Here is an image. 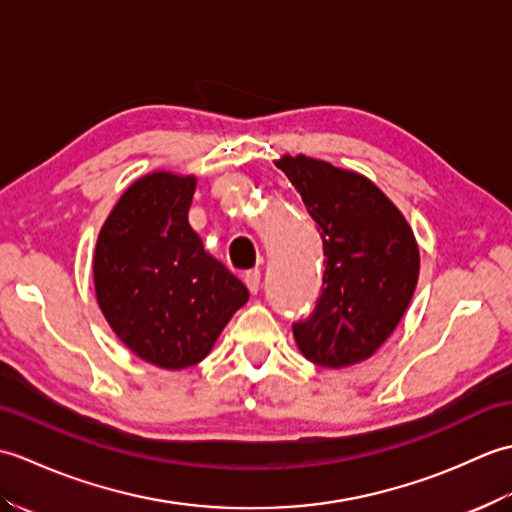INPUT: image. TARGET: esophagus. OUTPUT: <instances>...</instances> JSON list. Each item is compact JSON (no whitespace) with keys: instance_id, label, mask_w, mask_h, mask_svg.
I'll list each match as a JSON object with an SVG mask.
<instances>
[{"instance_id":"34e87169","label":"esophagus","mask_w":512,"mask_h":512,"mask_svg":"<svg viewBox=\"0 0 512 512\" xmlns=\"http://www.w3.org/2000/svg\"><path fill=\"white\" fill-rule=\"evenodd\" d=\"M259 281H262V273H259V270H248V273L244 275V284L250 292H253V295H257Z\"/></svg>"}]
</instances>
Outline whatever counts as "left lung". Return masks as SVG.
Returning a JSON list of instances; mask_svg holds the SVG:
<instances>
[{
    "label": "left lung",
    "instance_id": "obj_1",
    "mask_svg": "<svg viewBox=\"0 0 512 512\" xmlns=\"http://www.w3.org/2000/svg\"><path fill=\"white\" fill-rule=\"evenodd\" d=\"M275 165L295 184L323 239V288L308 321L292 325L301 354L321 367L367 361L405 317L420 250L398 206L361 173L308 156Z\"/></svg>",
    "mask_w": 512,
    "mask_h": 512
}]
</instances>
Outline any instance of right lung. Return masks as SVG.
I'll return each mask as SVG.
<instances>
[{"label":"right lung","instance_id":"add662e5","mask_svg":"<svg viewBox=\"0 0 512 512\" xmlns=\"http://www.w3.org/2000/svg\"><path fill=\"white\" fill-rule=\"evenodd\" d=\"M195 176L154 171L129 184L101 228L94 290L105 321L143 361H204L248 288L204 250L189 224Z\"/></svg>","mask_w":512,"mask_h":512}]
</instances>
